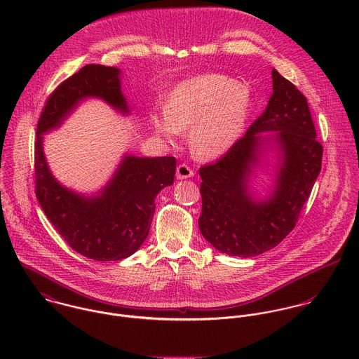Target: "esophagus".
<instances>
[{"label": "esophagus", "instance_id": "obj_1", "mask_svg": "<svg viewBox=\"0 0 359 359\" xmlns=\"http://www.w3.org/2000/svg\"><path fill=\"white\" fill-rule=\"evenodd\" d=\"M194 175H195V171H194L188 164L182 163V164H180V165L177 167V178H178V180L191 178V177H194Z\"/></svg>", "mask_w": 359, "mask_h": 359}]
</instances>
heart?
Masks as SVG:
<instances>
[{"mask_svg": "<svg viewBox=\"0 0 359 359\" xmlns=\"http://www.w3.org/2000/svg\"><path fill=\"white\" fill-rule=\"evenodd\" d=\"M252 106L249 88L232 77L203 74L171 90L164 113H154V131L174 142L189 130L192 152L205 158L225 154L242 135Z\"/></svg>", "mask_w": 359, "mask_h": 359, "instance_id": "b5f03b06", "label": "heart"}]
</instances>
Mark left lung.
<instances>
[{"label":"left lung","mask_w":359,"mask_h":359,"mask_svg":"<svg viewBox=\"0 0 359 359\" xmlns=\"http://www.w3.org/2000/svg\"><path fill=\"white\" fill-rule=\"evenodd\" d=\"M272 95L264 113L218 161L201 167L205 241L228 256L253 257L279 245L296 226L322 165V145L307 98L272 70ZM268 132V135H261ZM265 147L278 151L274 188L256 200L248 181Z\"/></svg>","instance_id":"obj_1"}]
</instances>
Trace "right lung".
I'll return each mask as SVG.
<instances>
[{
    "label": "right lung",
    "instance_id": "obj_1",
    "mask_svg": "<svg viewBox=\"0 0 359 359\" xmlns=\"http://www.w3.org/2000/svg\"><path fill=\"white\" fill-rule=\"evenodd\" d=\"M120 73L117 67L87 65L59 84L41 111L34 144L39 203L74 252L97 261L123 259L141 248L151 229L154 198L172 185L177 161L171 156L126 154L102 191L84 196L65 188L52 175L43 151V134L59 127L86 98H100L128 114Z\"/></svg>",
    "mask_w": 359,
    "mask_h": 359
}]
</instances>
